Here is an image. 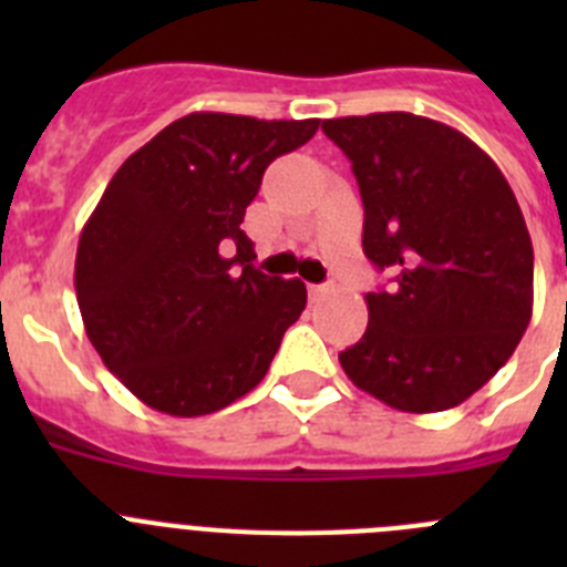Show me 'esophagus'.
I'll use <instances>...</instances> for the list:
<instances>
[{
  "label": "esophagus",
  "mask_w": 567,
  "mask_h": 567,
  "mask_svg": "<svg viewBox=\"0 0 567 567\" xmlns=\"http://www.w3.org/2000/svg\"><path fill=\"white\" fill-rule=\"evenodd\" d=\"M327 292H332V287H329V284H312V287H309V298L312 300H320Z\"/></svg>",
  "instance_id": "obj_1"
}]
</instances>
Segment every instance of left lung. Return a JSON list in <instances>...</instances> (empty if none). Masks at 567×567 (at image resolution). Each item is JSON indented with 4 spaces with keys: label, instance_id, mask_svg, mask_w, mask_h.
<instances>
[{
    "label": "left lung",
    "instance_id": "8db88e82",
    "mask_svg": "<svg viewBox=\"0 0 567 567\" xmlns=\"http://www.w3.org/2000/svg\"><path fill=\"white\" fill-rule=\"evenodd\" d=\"M363 198V252L394 275L340 365L398 412L454 409L514 354L534 247L505 175L468 135L414 113L327 118Z\"/></svg>",
    "mask_w": 567,
    "mask_h": 567
}]
</instances>
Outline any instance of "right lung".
I'll use <instances>...</instances> for the list:
<instances>
[{
	"mask_svg": "<svg viewBox=\"0 0 567 567\" xmlns=\"http://www.w3.org/2000/svg\"><path fill=\"white\" fill-rule=\"evenodd\" d=\"M318 118L189 113L135 150L79 238L90 343L150 409L202 417L264 380L307 307L303 280L264 275L240 229L269 164Z\"/></svg>",
	"mask_w": 567,
	"mask_h": 567,
	"instance_id": "obj_1",
	"label": "right lung"
}]
</instances>
